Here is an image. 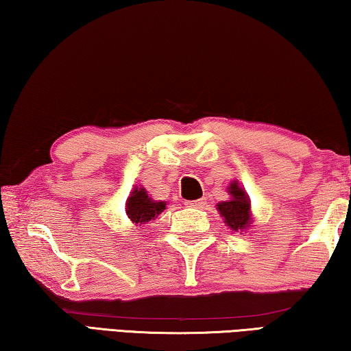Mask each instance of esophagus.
<instances>
[{
	"label": "esophagus",
	"mask_w": 351,
	"mask_h": 351,
	"mask_svg": "<svg viewBox=\"0 0 351 351\" xmlns=\"http://www.w3.org/2000/svg\"><path fill=\"white\" fill-rule=\"evenodd\" d=\"M206 204L204 199H195V201H186V206L187 207H203Z\"/></svg>",
	"instance_id": "34e87169"
}]
</instances>
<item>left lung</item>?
Returning a JSON list of instances; mask_svg holds the SVG:
<instances>
[{
	"label": "left lung",
	"mask_w": 351,
	"mask_h": 351,
	"mask_svg": "<svg viewBox=\"0 0 351 351\" xmlns=\"http://www.w3.org/2000/svg\"><path fill=\"white\" fill-rule=\"evenodd\" d=\"M228 193L230 195V198L219 201L217 204V210L230 230L246 232L254 223L251 199H249L246 190L240 186L239 181H232L229 184Z\"/></svg>",
	"instance_id": "left-lung-1"
}]
</instances>
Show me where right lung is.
I'll use <instances>...</instances> for the list:
<instances>
[{
    "label": "right lung",
    "mask_w": 351,
    "mask_h": 351,
    "mask_svg": "<svg viewBox=\"0 0 351 351\" xmlns=\"http://www.w3.org/2000/svg\"><path fill=\"white\" fill-rule=\"evenodd\" d=\"M167 203L165 201H156L148 197L144 187L134 186L125 203V212L130 221L136 226H142L148 221H154L158 215L165 210Z\"/></svg>",
    "instance_id": "obj_1"
}]
</instances>
